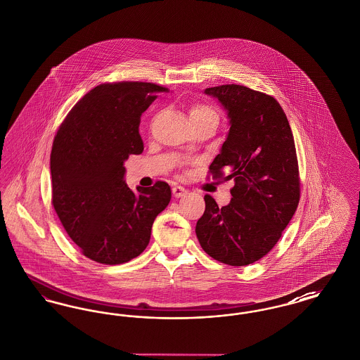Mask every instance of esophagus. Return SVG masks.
Returning <instances> with one entry per match:
<instances>
[{
    "mask_svg": "<svg viewBox=\"0 0 360 360\" xmlns=\"http://www.w3.org/2000/svg\"><path fill=\"white\" fill-rule=\"evenodd\" d=\"M172 194H174L175 198H181V197H184V195L188 194V190L185 188H182V186H174V188H172Z\"/></svg>",
    "mask_w": 360,
    "mask_h": 360,
    "instance_id": "34e87169",
    "label": "esophagus"
}]
</instances>
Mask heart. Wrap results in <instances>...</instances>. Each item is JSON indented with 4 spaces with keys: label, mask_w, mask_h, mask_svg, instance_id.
<instances>
[{
    "label": "heart",
    "mask_w": 360,
    "mask_h": 360,
    "mask_svg": "<svg viewBox=\"0 0 360 360\" xmlns=\"http://www.w3.org/2000/svg\"><path fill=\"white\" fill-rule=\"evenodd\" d=\"M188 116H190V120L206 117V116H216L217 117L214 110L209 106H205V105H193L188 110Z\"/></svg>",
    "instance_id": "1"
}]
</instances>
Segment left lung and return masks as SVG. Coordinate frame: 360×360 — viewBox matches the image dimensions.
<instances>
[{"label":"left lung","instance_id":"8db88e82","mask_svg":"<svg viewBox=\"0 0 360 360\" xmlns=\"http://www.w3.org/2000/svg\"><path fill=\"white\" fill-rule=\"evenodd\" d=\"M205 94L219 100L231 125L209 170L235 186L223 207L206 194L195 235L209 257L247 266L273 250L300 202L294 137L271 96L240 85L207 87Z\"/></svg>","mask_w":360,"mask_h":360}]
</instances>
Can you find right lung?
<instances>
[{
  "label": "right lung",
  "instance_id": "obj_1",
  "mask_svg": "<svg viewBox=\"0 0 360 360\" xmlns=\"http://www.w3.org/2000/svg\"><path fill=\"white\" fill-rule=\"evenodd\" d=\"M169 89L150 82L96 86L74 105L52 143V205L85 257L121 264L150 243L156 216L172 200L169 184L127 186L124 162L143 153L141 113Z\"/></svg>",
  "mask_w": 360,
  "mask_h": 360
}]
</instances>
